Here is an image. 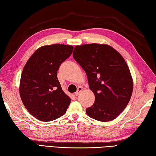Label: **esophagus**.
Wrapping results in <instances>:
<instances>
[{
  "label": "esophagus",
  "instance_id": "esophagus-1",
  "mask_svg": "<svg viewBox=\"0 0 156 156\" xmlns=\"http://www.w3.org/2000/svg\"><path fill=\"white\" fill-rule=\"evenodd\" d=\"M82 91V88L81 87H79L78 88V90H77V91H76V92H75V96H78V95H79L80 94V92Z\"/></svg>",
  "mask_w": 156,
  "mask_h": 156
}]
</instances>
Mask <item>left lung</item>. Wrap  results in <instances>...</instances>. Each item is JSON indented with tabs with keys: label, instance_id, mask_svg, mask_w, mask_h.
Returning a JSON list of instances; mask_svg holds the SVG:
<instances>
[{
	"label": "left lung",
	"instance_id": "8db88e82",
	"mask_svg": "<svg viewBox=\"0 0 156 156\" xmlns=\"http://www.w3.org/2000/svg\"><path fill=\"white\" fill-rule=\"evenodd\" d=\"M73 58L87 74L95 101L86 112L99 121L113 120L127 107L133 82L127 63L110 45L90 44L76 45Z\"/></svg>",
	"mask_w": 156,
	"mask_h": 156
}]
</instances>
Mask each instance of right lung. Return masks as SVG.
<instances>
[{"instance_id":"1","label":"right lung","mask_w":156,"mask_h":156,"mask_svg":"<svg viewBox=\"0 0 156 156\" xmlns=\"http://www.w3.org/2000/svg\"><path fill=\"white\" fill-rule=\"evenodd\" d=\"M74 47L53 44L39 48L26 63L20 80L23 105L39 121H54L65 114L71 99L62 90L57 71Z\"/></svg>"}]
</instances>
